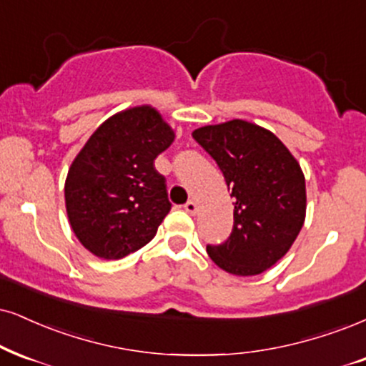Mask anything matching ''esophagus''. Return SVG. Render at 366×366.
Listing matches in <instances>:
<instances>
[{
	"instance_id": "34e87169",
	"label": "esophagus",
	"mask_w": 366,
	"mask_h": 366,
	"mask_svg": "<svg viewBox=\"0 0 366 366\" xmlns=\"http://www.w3.org/2000/svg\"><path fill=\"white\" fill-rule=\"evenodd\" d=\"M197 209H198V207H197V204L193 200L187 202V204H184V210H187L190 215H195L197 214Z\"/></svg>"
}]
</instances>
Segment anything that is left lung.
Listing matches in <instances>:
<instances>
[{
	"label": "left lung",
	"mask_w": 366,
	"mask_h": 366,
	"mask_svg": "<svg viewBox=\"0 0 366 366\" xmlns=\"http://www.w3.org/2000/svg\"><path fill=\"white\" fill-rule=\"evenodd\" d=\"M193 139L214 157L234 197V227L210 259L236 277H254L282 259L305 220L307 193L299 161L272 130L234 119L205 125Z\"/></svg>",
	"instance_id": "1"
}]
</instances>
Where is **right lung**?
Returning <instances> with one entry per match:
<instances>
[{
  "label": "right lung",
  "instance_id": "add662e5",
  "mask_svg": "<svg viewBox=\"0 0 366 366\" xmlns=\"http://www.w3.org/2000/svg\"><path fill=\"white\" fill-rule=\"evenodd\" d=\"M174 137L154 107L139 105L103 122L74 157L64 183L66 212L92 254L120 259L156 236L171 204L154 159Z\"/></svg>",
  "mask_w": 366,
  "mask_h": 366
}]
</instances>
